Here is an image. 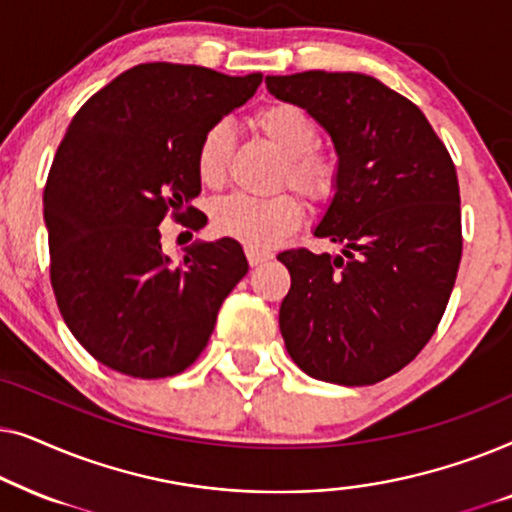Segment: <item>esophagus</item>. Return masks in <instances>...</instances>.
<instances>
[{
	"label": "esophagus",
	"mask_w": 512,
	"mask_h": 512,
	"mask_svg": "<svg viewBox=\"0 0 512 512\" xmlns=\"http://www.w3.org/2000/svg\"><path fill=\"white\" fill-rule=\"evenodd\" d=\"M247 258H249V265H251V268H258V265L268 263L270 258H272V254H270V251H265V249L247 247Z\"/></svg>",
	"instance_id": "obj_1"
}]
</instances>
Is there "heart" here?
<instances>
[{
    "mask_svg": "<svg viewBox=\"0 0 512 512\" xmlns=\"http://www.w3.org/2000/svg\"><path fill=\"white\" fill-rule=\"evenodd\" d=\"M251 125L284 156L282 179L298 188L305 198L326 200L338 184V163L324 151L314 149L319 128L303 107L277 102L258 109ZM233 149V130L228 123H216L200 139L198 177L202 184L219 186ZM214 228L221 235L254 249H268L296 230L303 221V205L296 195L282 193L275 198L233 193L219 200L212 212Z\"/></svg>",
    "mask_w": 512,
    "mask_h": 512,
    "instance_id": "obj_1",
    "label": "heart"
}]
</instances>
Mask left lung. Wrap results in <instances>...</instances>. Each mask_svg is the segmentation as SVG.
<instances>
[{
	"instance_id": "8db88e82",
	"label": "left lung",
	"mask_w": 512,
	"mask_h": 512,
	"mask_svg": "<svg viewBox=\"0 0 512 512\" xmlns=\"http://www.w3.org/2000/svg\"><path fill=\"white\" fill-rule=\"evenodd\" d=\"M331 137L338 184L314 235L340 254L282 251L286 352L314 380L366 387L394 375L436 333L461 261L457 170L426 116L373 76H268Z\"/></svg>"
}]
</instances>
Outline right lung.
Here are the masks:
<instances>
[{
	"label": "right lung",
	"instance_id": "right-lung-1",
	"mask_svg": "<svg viewBox=\"0 0 512 512\" xmlns=\"http://www.w3.org/2000/svg\"><path fill=\"white\" fill-rule=\"evenodd\" d=\"M261 81L149 62L97 90L69 123L44 188L51 284L69 331L104 366L142 380L186 370L247 275L233 237L198 240L172 265L158 226L167 214L205 226L191 205L200 139Z\"/></svg>",
	"mask_w": 512,
	"mask_h": 512
}]
</instances>
